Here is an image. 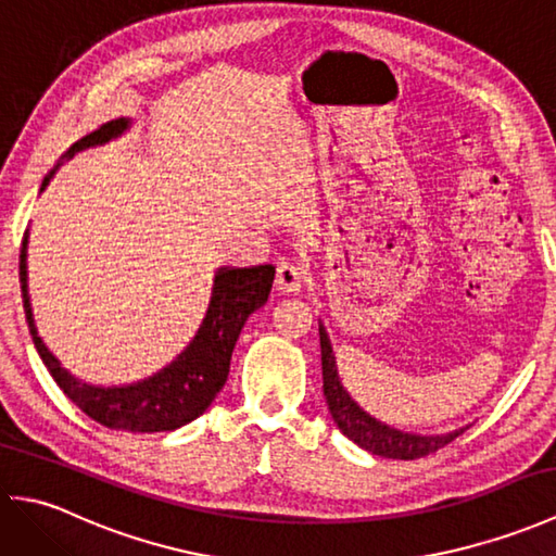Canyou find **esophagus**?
I'll list each match as a JSON object with an SVG mask.
<instances>
[{"label":"esophagus","mask_w":556,"mask_h":556,"mask_svg":"<svg viewBox=\"0 0 556 556\" xmlns=\"http://www.w3.org/2000/svg\"><path fill=\"white\" fill-rule=\"evenodd\" d=\"M305 281V271L296 263H281L277 267V277H275V287L279 293H299L303 289Z\"/></svg>","instance_id":"1"}]
</instances>
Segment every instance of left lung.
Instances as JSON below:
<instances>
[{
	"label": "left lung",
	"mask_w": 556,
	"mask_h": 556,
	"mask_svg": "<svg viewBox=\"0 0 556 556\" xmlns=\"http://www.w3.org/2000/svg\"><path fill=\"white\" fill-rule=\"evenodd\" d=\"M320 349H323V389L329 413L337 422V428L344 432L351 442L363 446L365 452L384 456V458H401V460H413L420 456L434 454L437 448L446 446L454 442L456 437L464 432L454 430L446 434H413L396 428H389L382 420L372 418L370 413H365L351 394L344 389L337 372V361L332 344H329V337L320 323Z\"/></svg>",
	"instance_id": "8db88e82"
}]
</instances>
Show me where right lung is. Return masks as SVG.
Masks as SVG:
<instances>
[{
    "label": "right lung",
    "instance_id": "obj_1",
    "mask_svg": "<svg viewBox=\"0 0 556 556\" xmlns=\"http://www.w3.org/2000/svg\"><path fill=\"white\" fill-rule=\"evenodd\" d=\"M128 124L131 122L124 119V116L102 124L98 131L88 134L78 143L71 146L64 157L76 155V152L92 146L108 143V140L122 136ZM52 174L54 169L45 176L40 191H45V186L50 184ZM26 245L28 231L23 236L18 279L23 311H26L35 349H38L42 363L54 377L59 389L88 418L98 420L104 428L122 432H167L203 416L205 408L219 394L224 382H227L231 353L248 315L263 308L269 296L271 281H275V267L271 265L222 267L215 275V287H212L205 320L179 358L143 382L126 387H96L76 380L66 368H62V363L52 356V351L38 337L28 299Z\"/></svg>",
    "mask_w": 556,
    "mask_h": 556
}]
</instances>
